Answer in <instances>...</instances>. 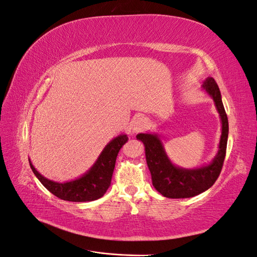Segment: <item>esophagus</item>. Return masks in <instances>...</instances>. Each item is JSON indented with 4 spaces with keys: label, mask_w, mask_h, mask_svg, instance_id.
Listing matches in <instances>:
<instances>
[{
    "label": "esophagus",
    "mask_w": 257,
    "mask_h": 257,
    "mask_svg": "<svg viewBox=\"0 0 257 257\" xmlns=\"http://www.w3.org/2000/svg\"><path fill=\"white\" fill-rule=\"evenodd\" d=\"M146 125H147V119L143 116H139L132 122V126H131V130H132L133 133H138V132H140V131L144 130L146 127Z\"/></svg>",
    "instance_id": "esophagus-1"
}]
</instances>
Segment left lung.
<instances>
[{
    "instance_id": "left-lung-1",
    "label": "left lung",
    "mask_w": 257,
    "mask_h": 257,
    "mask_svg": "<svg viewBox=\"0 0 257 257\" xmlns=\"http://www.w3.org/2000/svg\"><path fill=\"white\" fill-rule=\"evenodd\" d=\"M202 89L212 98L221 118V138L219 150L212 162L197 168H181L168 158L159 135L156 133H140L136 139L145 146V156L152 175L153 186L164 197L181 199L200 195L212 186L221 173L225 158L229 122L222 103L221 92L213 78L208 77Z\"/></svg>"
}]
</instances>
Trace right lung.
Listing matches in <instances>:
<instances>
[{"mask_svg":"<svg viewBox=\"0 0 257 257\" xmlns=\"http://www.w3.org/2000/svg\"><path fill=\"white\" fill-rule=\"evenodd\" d=\"M127 140L126 134L114 138L103 148L92 167L75 180L57 182L47 179L37 172L36 168L33 166L31 159L30 165L38 180L56 197L72 202L93 201L103 196L107 188L110 187L117 154Z\"/></svg>","mask_w":257,"mask_h":257,"instance_id":"obj_1","label":"right lung"}]
</instances>
